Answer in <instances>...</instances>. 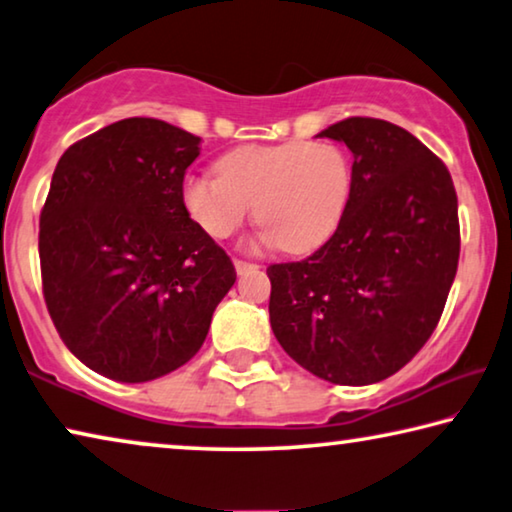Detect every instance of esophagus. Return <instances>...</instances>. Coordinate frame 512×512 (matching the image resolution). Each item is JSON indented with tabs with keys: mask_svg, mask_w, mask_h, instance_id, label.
Returning <instances> with one entry per match:
<instances>
[{
	"mask_svg": "<svg viewBox=\"0 0 512 512\" xmlns=\"http://www.w3.org/2000/svg\"><path fill=\"white\" fill-rule=\"evenodd\" d=\"M233 265H235V272H238V274H245V272H251V270H258V265H256V263L240 261V258H235Z\"/></svg>",
	"mask_w": 512,
	"mask_h": 512,
	"instance_id": "1",
	"label": "esophagus"
}]
</instances>
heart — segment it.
I'll return each instance as SVG.
<instances>
[{"label":"heart","mask_w":512,"mask_h":512,"mask_svg":"<svg viewBox=\"0 0 512 512\" xmlns=\"http://www.w3.org/2000/svg\"><path fill=\"white\" fill-rule=\"evenodd\" d=\"M352 160L334 141L240 146L219 171L185 180L183 203L212 238H229L256 201L263 240L311 251L332 238L352 199Z\"/></svg>","instance_id":"b5f03b06"}]
</instances>
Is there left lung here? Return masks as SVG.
<instances>
[{
	"instance_id": "left-lung-1",
	"label": "left lung",
	"mask_w": 512,
	"mask_h": 512,
	"mask_svg": "<svg viewBox=\"0 0 512 512\" xmlns=\"http://www.w3.org/2000/svg\"><path fill=\"white\" fill-rule=\"evenodd\" d=\"M318 137L352 151V199L309 258L267 267L281 348L332 384L398 373L442 318L460 258L458 196L439 157L389 121L352 116Z\"/></svg>"
}]
</instances>
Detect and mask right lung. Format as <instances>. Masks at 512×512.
<instances>
[{"instance_id":"right-lung-1","label":"right lung","mask_w":512,"mask_h":512,"mask_svg":"<svg viewBox=\"0 0 512 512\" xmlns=\"http://www.w3.org/2000/svg\"><path fill=\"white\" fill-rule=\"evenodd\" d=\"M201 139L123 119L61 155L41 212L43 295L66 348L116 382L187 364L235 283L226 251L183 203Z\"/></svg>"}]
</instances>
